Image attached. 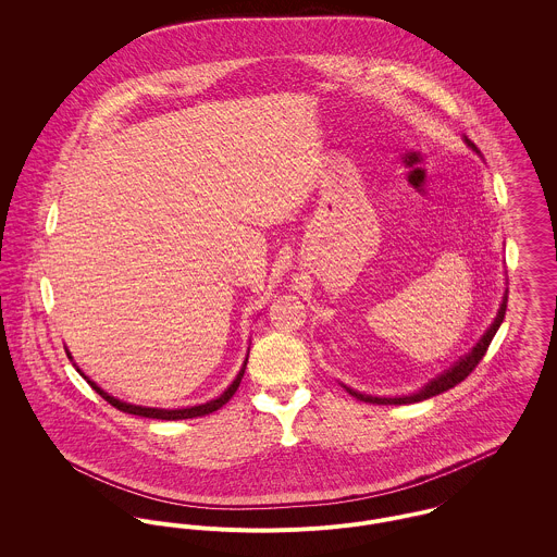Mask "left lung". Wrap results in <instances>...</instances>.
<instances>
[{
	"instance_id": "left-lung-1",
	"label": "left lung",
	"mask_w": 557,
	"mask_h": 557,
	"mask_svg": "<svg viewBox=\"0 0 557 557\" xmlns=\"http://www.w3.org/2000/svg\"><path fill=\"white\" fill-rule=\"evenodd\" d=\"M466 144H468V148H472L476 154H480V150H478L476 146H474L468 137H466ZM506 302H508V289L504 292L499 311H497V315L493 319V323H491V325L486 327V332L480 336V341L472 347V351L466 354V356H461L450 369H446L442 375H437L435 380H431V382H429L426 386H422L418 393H413V395H403V397H371V395H362V393H358V391H351V388H347V386H343V384H341V386H343L351 397H356L358 400H364V403H373V405H407V403H418V400L435 397V395H442V393L455 388L457 384H461V382L476 369L478 362H480L482 356L486 354V349H488V345H491L495 332L499 330V325H502V321H504V315H506Z\"/></svg>"
}]
</instances>
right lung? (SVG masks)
<instances>
[{"label": "right lung", "instance_id": "1", "mask_svg": "<svg viewBox=\"0 0 557 557\" xmlns=\"http://www.w3.org/2000/svg\"><path fill=\"white\" fill-rule=\"evenodd\" d=\"M66 354H69V358L73 360V356H71V351L66 349ZM246 362H248V354H246V358H244V364H242V369H239L238 375H236V380L227 386V391L221 395V397L212 398V400H208V403H201V405H193V407H180V409H162V407H144V405H133V403H126V400H120V398L111 397L109 393H104L96 382H91L87 375H83L79 371L81 375L87 380V384L100 395V397L104 398L107 403H111L113 407H117L120 411H124V413H133V416H141V418H157V420H186V418H197V416H206V413H212V411H216V409H221L230 398L236 395V391H238L239 382H242V377H244V369H246ZM77 367V364H75Z\"/></svg>", "mask_w": 557, "mask_h": 557}]
</instances>
